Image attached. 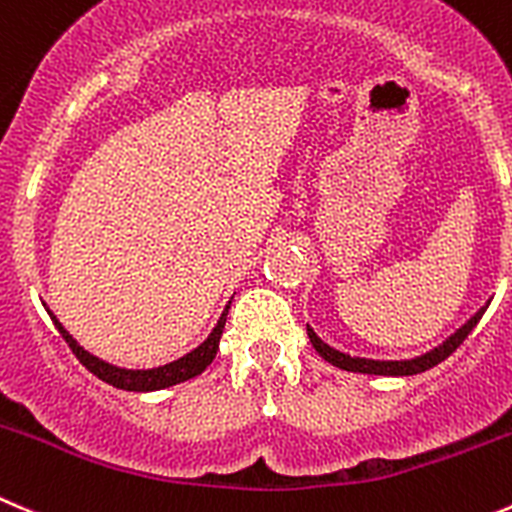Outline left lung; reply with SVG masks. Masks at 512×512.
<instances>
[{
    "mask_svg": "<svg viewBox=\"0 0 512 512\" xmlns=\"http://www.w3.org/2000/svg\"><path fill=\"white\" fill-rule=\"evenodd\" d=\"M488 306H490V299L485 301V306H480V309L475 311V314H472L470 319L460 326V329H455V332H452L445 342H440L437 347H432L430 352L417 354V357H410V359L352 357V354L342 352V349L329 347V344H326L309 324H306V334H309V342L314 344V349L319 352V357L326 359L329 364H334V367L347 369V372H359V374H377V377H412V374L427 372V369H432V367H437L440 362H445V359L450 357V354L455 352L462 342H465L467 334H470L472 329L478 326V321L483 319V314Z\"/></svg>",
    "mask_w": 512,
    "mask_h": 512,
    "instance_id": "8db88e82",
    "label": "left lung"
}]
</instances>
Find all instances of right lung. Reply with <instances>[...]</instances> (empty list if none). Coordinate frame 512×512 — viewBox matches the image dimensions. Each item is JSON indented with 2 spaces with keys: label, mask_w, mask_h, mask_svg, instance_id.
<instances>
[{
  "label": "right lung",
  "mask_w": 512,
  "mask_h": 512,
  "mask_svg": "<svg viewBox=\"0 0 512 512\" xmlns=\"http://www.w3.org/2000/svg\"><path fill=\"white\" fill-rule=\"evenodd\" d=\"M42 304H45V301H42ZM45 309H47V314H50V319L55 321L57 332L62 334V339L70 344V349L75 352V357L82 362V367L90 369L97 379H102V382H107V384H113V387H118V389H128V392H155V389L173 387V384L188 382V379H193V377H198L201 372H206L208 364L216 359L218 344H221L223 326H226L228 309H231V301L226 304L223 314L218 316V321H216V326L211 329V334H208V337L203 339L196 349H191V352L183 354V357L173 359V362L160 364V367H150V369L118 367V364H110V362H105V359L95 357V354L87 352V349L82 347V344L77 342L70 332H67L65 326H62V321L50 311V306L45 304Z\"/></svg>",
  "instance_id": "add662e5"
}]
</instances>
